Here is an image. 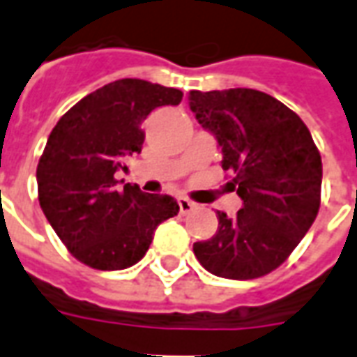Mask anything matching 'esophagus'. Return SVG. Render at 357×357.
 <instances>
[{"instance_id":"obj_1","label":"esophagus","mask_w":357,"mask_h":357,"mask_svg":"<svg viewBox=\"0 0 357 357\" xmlns=\"http://www.w3.org/2000/svg\"><path fill=\"white\" fill-rule=\"evenodd\" d=\"M178 204H179V210H181V214H187V212H191L193 210V202L185 199V197H179L178 199Z\"/></svg>"}]
</instances>
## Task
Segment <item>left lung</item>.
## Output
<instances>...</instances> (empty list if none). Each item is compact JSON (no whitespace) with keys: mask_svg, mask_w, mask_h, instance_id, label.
Instances as JSON below:
<instances>
[{"mask_svg":"<svg viewBox=\"0 0 357 357\" xmlns=\"http://www.w3.org/2000/svg\"><path fill=\"white\" fill-rule=\"evenodd\" d=\"M199 124L222 149L243 201L218 210V229L193 245L197 260L225 279H256L279 268L314 224L321 201V155L312 133L275 97L258 89L189 91Z\"/></svg>","mask_w":357,"mask_h":357,"instance_id":"1","label":"left lung"}]
</instances>
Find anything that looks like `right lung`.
<instances>
[{
  "label": "right lung",
  "mask_w": 357,
  "mask_h": 357,
  "mask_svg": "<svg viewBox=\"0 0 357 357\" xmlns=\"http://www.w3.org/2000/svg\"><path fill=\"white\" fill-rule=\"evenodd\" d=\"M183 93L160 84L124 78L102 86L61 118L50 133L36 179L40 206L59 239L89 268L126 269L149 250L155 229L179 212L170 195L118 189L114 174L141 153V124Z\"/></svg>",
  "instance_id": "1"
}]
</instances>
